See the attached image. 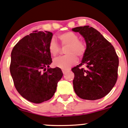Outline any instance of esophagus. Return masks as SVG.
<instances>
[{"mask_svg": "<svg viewBox=\"0 0 128 128\" xmlns=\"http://www.w3.org/2000/svg\"><path fill=\"white\" fill-rule=\"evenodd\" d=\"M70 71V70H62V72L64 73V74H65L66 72H68V71Z\"/></svg>", "mask_w": 128, "mask_h": 128, "instance_id": "1", "label": "esophagus"}]
</instances>
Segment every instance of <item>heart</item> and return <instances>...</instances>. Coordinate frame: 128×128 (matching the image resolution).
I'll return each instance as SVG.
<instances>
[{"label": "heart", "instance_id": "1", "mask_svg": "<svg viewBox=\"0 0 128 128\" xmlns=\"http://www.w3.org/2000/svg\"><path fill=\"white\" fill-rule=\"evenodd\" d=\"M62 45H68L65 56L56 58L54 60V65L62 70H68L77 62V57L84 56L86 50V44L79 40L78 36L72 32H67L58 36ZM49 52L52 56H56L60 52V46L54 38L50 40L48 45Z\"/></svg>", "mask_w": 128, "mask_h": 128}]
</instances>
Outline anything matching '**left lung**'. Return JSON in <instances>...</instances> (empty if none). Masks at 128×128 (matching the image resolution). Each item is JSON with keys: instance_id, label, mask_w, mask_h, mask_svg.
Instances as JSON below:
<instances>
[{"instance_id": "8db88e82", "label": "left lung", "mask_w": 128, "mask_h": 128, "mask_svg": "<svg viewBox=\"0 0 128 128\" xmlns=\"http://www.w3.org/2000/svg\"><path fill=\"white\" fill-rule=\"evenodd\" d=\"M86 42L82 62L71 69L74 92L80 98L96 100L104 97L114 87L118 75V58L114 48L100 32L88 25L72 28ZM84 65L86 68H80Z\"/></svg>"}]
</instances>
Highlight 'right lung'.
<instances>
[{
    "instance_id": "obj_1",
    "label": "right lung",
    "mask_w": 128,
    "mask_h": 128,
    "mask_svg": "<svg viewBox=\"0 0 128 128\" xmlns=\"http://www.w3.org/2000/svg\"><path fill=\"white\" fill-rule=\"evenodd\" d=\"M52 36L48 31H34L20 40L11 52L10 72L14 87L32 103L51 99L63 76L60 68H50L52 60L48 45Z\"/></svg>"
}]
</instances>
